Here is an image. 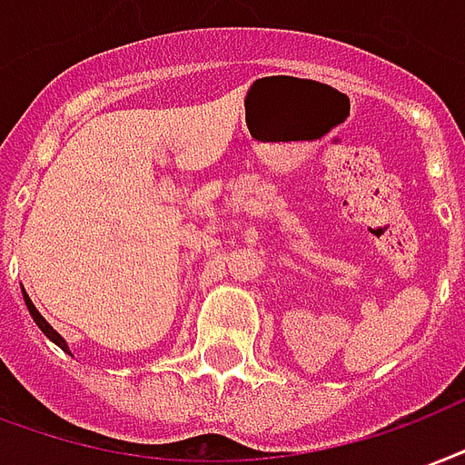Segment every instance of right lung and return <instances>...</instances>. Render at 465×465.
Masks as SVG:
<instances>
[{
	"instance_id": "add662e5",
	"label": "right lung",
	"mask_w": 465,
	"mask_h": 465,
	"mask_svg": "<svg viewBox=\"0 0 465 465\" xmlns=\"http://www.w3.org/2000/svg\"><path fill=\"white\" fill-rule=\"evenodd\" d=\"M24 301H26V308H29L31 318L36 320V325H39V328H41V332H44V335H46V338H49V340H54V342H56V345L61 347V350H66V340L61 338V335H58L56 330L51 328V325H49V322H46V320L41 318V312L36 311V308H34V302L29 301V295H26V293H24Z\"/></svg>"
}]
</instances>
